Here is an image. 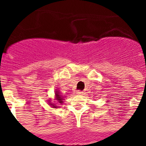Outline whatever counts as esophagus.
I'll return each instance as SVG.
<instances>
[{
	"label": "esophagus",
	"mask_w": 146,
	"mask_h": 146,
	"mask_svg": "<svg viewBox=\"0 0 146 146\" xmlns=\"http://www.w3.org/2000/svg\"><path fill=\"white\" fill-rule=\"evenodd\" d=\"M77 94H82V91H77Z\"/></svg>",
	"instance_id": "obj_1"
}]
</instances>
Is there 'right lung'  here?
Segmentation results:
<instances>
[{
    "instance_id": "right-lung-1",
    "label": "right lung",
    "mask_w": 146,
    "mask_h": 146,
    "mask_svg": "<svg viewBox=\"0 0 146 146\" xmlns=\"http://www.w3.org/2000/svg\"><path fill=\"white\" fill-rule=\"evenodd\" d=\"M55 99L58 102V105H60V104H63V100H64V96H62L61 94H60V91H59L58 90H57V89L55 90ZM48 104H50V106L52 107V108H60V106H58V105H56V104H54V103L51 102V99L48 100Z\"/></svg>"
}]
</instances>
